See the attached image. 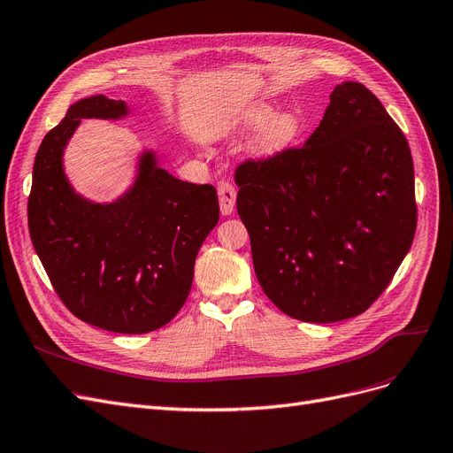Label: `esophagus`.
Returning <instances> with one entry per match:
<instances>
[{
  "instance_id": "34e87169",
  "label": "esophagus",
  "mask_w": 453,
  "mask_h": 453,
  "mask_svg": "<svg viewBox=\"0 0 453 453\" xmlns=\"http://www.w3.org/2000/svg\"><path fill=\"white\" fill-rule=\"evenodd\" d=\"M218 199H220V211L224 216L233 214L235 211V199H237V189L233 184L222 180L218 182Z\"/></svg>"
}]
</instances>
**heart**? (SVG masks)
I'll return each instance as SVG.
<instances>
[{
    "label": "heart",
    "mask_w": 453,
    "mask_h": 453,
    "mask_svg": "<svg viewBox=\"0 0 453 453\" xmlns=\"http://www.w3.org/2000/svg\"><path fill=\"white\" fill-rule=\"evenodd\" d=\"M248 124L259 126L254 150L259 156H274L294 147L303 134V119L296 111L274 112L269 105H257L246 116Z\"/></svg>",
    "instance_id": "heart-1"
}]
</instances>
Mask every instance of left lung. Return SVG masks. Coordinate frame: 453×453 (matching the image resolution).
I'll return each instance as SVG.
<instances>
[{"label": "left lung", "instance_id": "8db88e82", "mask_svg": "<svg viewBox=\"0 0 453 453\" xmlns=\"http://www.w3.org/2000/svg\"><path fill=\"white\" fill-rule=\"evenodd\" d=\"M235 182L257 280L301 322L331 324L367 311L412 246V154L359 82L334 86L304 147L244 162Z\"/></svg>", "mask_w": 453, "mask_h": 453}]
</instances>
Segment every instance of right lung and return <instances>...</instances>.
<instances>
[{"instance_id":"right-lung-1","label":"right lung","mask_w":453,"mask_h":453,"mask_svg":"<svg viewBox=\"0 0 453 453\" xmlns=\"http://www.w3.org/2000/svg\"><path fill=\"white\" fill-rule=\"evenodd\" d=\"M120 99L92 96L67 109L34 164L27 226L35 252L67 309L112 333L141 334L177 316L194 280L203 241L218 224L216 189L179 180L142 150L135 180L111 203L71 186L64 152L82 119L120 120Z\"/></svg>"}]
</instances>
